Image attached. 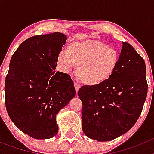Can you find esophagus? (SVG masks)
Returning a JSON list of instances; mask_svg holds the SVG:
<instances>
[{
  "label": "esophagus",
  "instance_id": "esophagus-1",
  "mask_svg": "<svg viewBox=\"0 0 154 154\" xmlns=\"http://www.w3.org/2000/svg\"><path fill=\"white\" fill-rule=\"evenodd\" d=\"M74 85H75V88L76 92H78L79 89H80V87H81V85H80L79 84V83H77V82H74Z\"/></svg>",
  "mask_w": 154,
  "mask_h": 154
}]
</instances>
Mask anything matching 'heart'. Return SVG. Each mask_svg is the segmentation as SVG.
<instances>
[{
    "label": "heart",
    "mask_w": 154,
    "mask_h": 154,
    "mask_svg": "<svg viewBox=\"0 0 154 154\" xmlns=\"http://www.w3.org/2000/svg\"><path fill=\"white\" fill-rule=\"evenodd\" d=\"M119 62L115 48L96 41L72 42L67 49L58 55V64L65 72H70L79 65L77 73L81 81L88 85L103 83L115 72Z\"/></svg>",
    "instance_id": "1"
}]
</instances>
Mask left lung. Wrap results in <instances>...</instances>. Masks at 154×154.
<instances>
[{
  "mask_svg": "<svg viewBox=\"0 0 154 154\" xmlns=\"http://www.w3.org/2000/svg\"><path fill=\"white\" fill-rule=\"evenodd\" d=\"M146 65L133 46L123 42L117 69L103 83L84 85L82 130L89 138L109 141L126 133L140 116L147 96Z\"/></svg>",
  "mask_w": 154,
  "mask_h": 154,
  "instance_id": "obj_1",
  "label": "left lung"
}]
</instances>
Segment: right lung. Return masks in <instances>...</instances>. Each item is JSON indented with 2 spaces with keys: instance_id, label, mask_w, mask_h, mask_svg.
Listing matches in <instances>:
<instances>
[{
  "instance_id": "right-lung-1",
  "label": "right lung",
  "mask_w": 154,
  "mask_h": 154,
  "mask_svg": "<svg viewBox=\"0 0 154 154\" xmlns=\"http://www.w3.org/2000/svg\"><path fill=\"white\" fill-rule=\"evenodd\" d=\"M66 39L60 32L31 37L11 58L5 106L14 125L32 138L55 137L58 132L56 115L75 96L70 75L55 71Z\"/></svg>"
}]
</instances>
